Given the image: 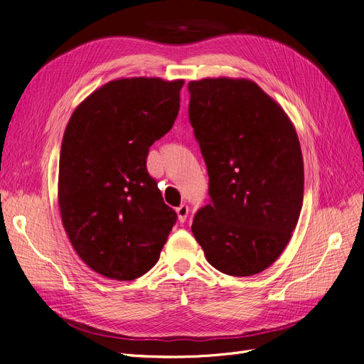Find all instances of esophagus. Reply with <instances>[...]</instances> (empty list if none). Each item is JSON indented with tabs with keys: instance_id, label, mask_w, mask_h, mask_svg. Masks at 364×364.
I'll return each instance as SVG.
<instances>
[{
	"instance_id": "34e87169",
	"label": "esophagus",
	"mask_w": 364,
	"mask_h": 364,
	"mask_svg": "<svg viewBox=\"0 0 364 364\" xmlns=\"http://www.w3.org/2000/svg\"><path fill=\"white\" fill-rule=\"evenodd\" d=\"M188 211H190V209L186 205H181L178 209H176V213H178V218H179L181 223H183L186 217H188Z\"/></svg>"
}]
</instances>
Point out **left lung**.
<instances>
[{"label":"left lung","mask_w":364,"mask_h":364,"mask_svg":"<svg viewBox=\"0 0 364 364\" xmlns=\"http://www.w3.org/2000/svg\"><path fill=\"white\" fill-rule=\"evenodd\" d=\"M188 91L211 197L191 230L213 267L252 277L279 258L299 220V138L284 109L249 79L193 80Z\"/></svg>","instance_id":"8db88e82"}]
</instances>
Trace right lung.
I'll return each instance as SVG.
<instances>
[{
	"mask_svg": "<svg viewBox=\"0 0 364 364\" xmlns=\"http://www.w3.org/2000/svg\"><path fill=\"white\" fill-rule=\"evenodd\" d=\"M183 80L117 79L74 109L65 129L58 200L74 250L117 281L147 273L176 222L147 173L153 142L173 127Z\"/></svg>",
	"mask_w": 364,
	"mask_h": 364,
	"instance_id": "1",
	"label": "right lung"
}]
</instances>
